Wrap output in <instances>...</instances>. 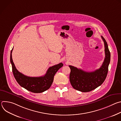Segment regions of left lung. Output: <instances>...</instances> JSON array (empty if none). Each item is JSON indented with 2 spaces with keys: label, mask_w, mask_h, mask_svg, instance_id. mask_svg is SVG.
Returning a JSON list of instances; mask_svg holds the SVG:
<instances>
[{
  "label": "left lung",
  "mask_w": 121,
  "mask_h": 121,
  "mask_svg": "<svg viewBox=\"0 0 121 121\" xmlns=\"http://www.w3.org/2000/svg\"><path fill=\"white\" fill-rule=\"evenodd\" d=\"M101 37L104 43L105 57L99 69L93 72H86L76 67L69 65L71 70L70 82L73 88L77 91L83 92L91 91L100 86L107 77L111 54L106 40L102 36Z\"/></svg>",
  "instance_id": "left-lung-1"
}]
</instances>
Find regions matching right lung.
<instances>
[{
	"mask_svg": "<svg viewBox=\"0 0 121 121\" xmlns=\"http://www.w3.org/2000/svg\"><path fill=\"white\" fill-rule=\"evenodd\" d=\"M10 53V63L12 72L16 81L22 87L33 93H42L49 89L53 83L54 76L59 69L63 66L60 63L50 67L46 73L40 77H30L25 76L17 69L12 58V52Z\"/></svg>",
	"mask_w": 121,
	"mask_h": 121,
	"instance_id": "obj_1",
	"label": "right lung"
}]
</instances>
